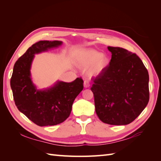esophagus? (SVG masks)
I'll use <instances>...</instances> for the list:
<instances>
[{
    "instance_id": "esophagus-1",
    "label": "esophagus",
    "mask_w": 161,
    "mask_h": 161,
    "mask_svg": "<svg viewBox=\"0 0 161 161\" xmlns=\"http://www.w3.org/2000/svg\"><path fill=\"white\" fill-rule=\"evenodd\" d=\"M84 86L85 88H88L90 86V83L89 81H87V80H85L84 82Z\"/></svg>"
}]
</instances>
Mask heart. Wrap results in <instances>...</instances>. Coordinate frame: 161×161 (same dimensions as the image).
<instances>
[{
    "instance_id": "1",
    "label": "heart",
    "mask_w": 161,
    "mask_h": 161,
    "mask_svg": "<svg viewBox=\"0 0 161 161\" xmlns=\"http://www.w3.org/2000/svg\"><path fill=\"white\" fill-rule=\"evenodd\" d=\"M79 63L83 67L91 66L88 70L90 77H97L103 72L108 64V59L95 50H83L78 57Z\"/></svg>"
}]
</instances>
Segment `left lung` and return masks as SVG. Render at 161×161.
Returning a JSON list of instances; mask_svg holds the SVG:
<instances>
[{"label":"left lung","mask_w":161,"mask_h":161,"mask_svg":"<svg viewBox=\"0 0 161 161\" xmlns=\"http://www.w3.org/2000/svg\"><path fill=\"white\" fill-rule=\"evenodd\" d=\"M111 59L95 78L91 89L95 112L102 122L111 125L130 124L144 110L149 100V74L136 54L108 46Z\"/></svg>","instance_id":"1"}]
</instances>
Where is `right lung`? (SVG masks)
<instances>
[{
	"label": "right lung",
	"mask_w": 161,
	"mask_h": 161,
	"mask_svg": "<svg viewBox=\"0 0 161 161\" xmlns=\"http://www.w3.org/2000/svg\"><path fill=\"white\" fill-rule=\"evenodd\" d=\"M60 41H40L30 47L14 66L10 80L14 100L19 110L36 125H56L69 117L75 99L83 90V80L57 81L53 87L37 90L30 77L35 54L61 46Z\"/></svg>",
	"instance_id": "1"
}]
</instances>
